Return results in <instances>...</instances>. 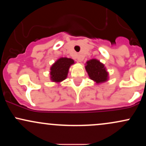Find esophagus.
I'll return each instance as SVG.
<instances>
[{"label": "esophagus", "mask_w": 146, "mask_h": 146, "mask_svg": "<svg viewBox=\"0 0 146 146\" xmlns=\"http://www.w3.org/2000/svg\"><path fill=\"white\" fill-rule=\"evenodd\" d=\"M77 59H78V61L79 62H82L84 58H83V57L81 56V55H78Z\"/></svg>", "instance_id": "esophagus-1"}]
</instances>
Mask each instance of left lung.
<instances>
[{
	"mask_svg": "<svg viewBox=\"0 0 146 146\" xmlns=\"http://www.w3.org/2000/svg\"><path fill=\"white\" fill-rule=\"evenodd\" d=\"M85 68L90 80L97 84L106 82L109 78L106 68L100 60L97 59L88 60L86 62Z\"/></svg>",
	"mask_w": 146,
	"mask_h": 146,
	"instance_id": "left-lung-1",
	"label": "left lung"
}]
</instances>
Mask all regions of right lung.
Listing matches in <instances>:
<instances>
[{
  "instance_id": "1",
  "label": "right lung",
  "mask_w": 146,
  "mask_h": 146,
  "mask_svg": "<svg viewBox=\"0 0 146 146\" xmlns=\"http://www.w3.org/2000/svg\"><path fill=\"white\" fill-rule=\"evenodd\" d=\"M75 64L71 58H60L52 64L50 68V79L53 82L60 83L67 78L68 70Z\"/></svg>"
}]
</instances>
